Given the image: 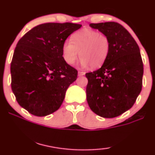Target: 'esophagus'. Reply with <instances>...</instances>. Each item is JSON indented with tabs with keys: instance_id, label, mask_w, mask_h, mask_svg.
Returning a JSON list of instances; mask_svg holds the SVG:
<instances>
[{
	"instance_id": "34e87169",
	"label": "esophagus",
	"mask_w": 155,
	"mask_h": 155,
	"mask_svg": "<svg viewBox=\"0 0 155 155\" xmlns=\"http://www.w3.org/2000/svg\"><path fill=\"white\" fill-rule=\"evenodd\" d=\"M85 74V72H82V71H79L78 72V76H82Z\"/></svg>"
}]
</instances>
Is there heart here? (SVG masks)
Listing matches in <instances>:
<instances>
[{"instance_id": "b5f03b06", "label": "heart", "mask_w": 155, "mask_h": 155, "mask_svg": "<svg viewBox=\"0 0 155 155\" xmlns=\"http://www.w3.org/2000/svg\"><path fill=\"white\" fill-rule=\"evenodd\" d=\"M71 41H65L63 45V57L68 65H73L78 55L82 67L91 69L103 65L110 54V40L105 34L95 30L84 28L73 34Z\"/></svg>"}]
</instances>
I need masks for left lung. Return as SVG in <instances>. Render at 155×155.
<instances>
[{"label":"left lung","instance_id":"1","mask_svg":"<svg viewBox=\"0 0 155 155\" xmlns=\"http://www.w3.org/2000/svg\"><path fill=\"white\" fill-rule=\"evenodd\" d=\"M90 25L109 37L111 48L103 65L85 74L87 103L100 117H116L133 106L142 90L143 63L139 46L120 23Z\"/></svg>","mask_w":155,"mask_h":155}]
</instances>
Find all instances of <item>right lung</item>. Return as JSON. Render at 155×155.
I'll list each match as a JSON object with an SVG mask.
<instances>
[{"instance_id":"add662e5","label":"right lung","mask_w":155,"mask_h":155,"mask_svg":"<svg viewBox=\"0 0 155 155\" xmlns=\"http://www.w3.org/2000/svg\"><path fill=\"white\" fill-rule=\"evenodd\" d=\"M82 25L47 23L26 33L14 51L11 88L18 103L29 113L43 117L59 109L78 70L66 63L63 45Z\"/></svg>"}]
</instances>
